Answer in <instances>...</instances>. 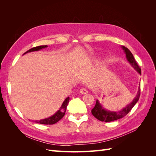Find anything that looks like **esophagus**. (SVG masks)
<instances>
[{"label": "esophagus", "mask_w": 156, "mask_h": 156, "mask_svg": "<svg viewBox=\"0 0 156 156\" xmlns=\"http://www.w3.org/2000/svg\"><path fill=\"white\" fill-rule=\"evenodd\" d=\"M80 92L83 94H85L88 93V90L86 88H81V90H80Z\"/></svg>", "instance_id": "esophagus-1"}]
</instances>
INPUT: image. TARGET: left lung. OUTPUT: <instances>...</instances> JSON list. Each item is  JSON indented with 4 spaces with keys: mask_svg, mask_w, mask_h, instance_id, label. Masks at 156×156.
<instances>
[{
    "mask_svg": "<svg viewBox=\"0 0 156 156\" xmlns=\"http://www.w3.org/2000/svg\"><path fill=\"white\" fill-rule=\"evenodd\" d=\"M122 48L125 51L127 60L129 61L132 66L140 74H141V69L139 66L138 64L136 63L133 55H132V53H131V51L124 46H122ZM140 86L139 87L137 94H136V96L134 98V100L132 101V102L129 103V105H127L125 108H124L123 109L119 112H111V111H106L105 109H104V108H102L101 105L100 104L98 100H96V105L91 111L92 114L94 117L96 118L98 120L102 122H108L114 121L116 120H119L120 119H122V118L124 117L126 115L128 114L129 112L131 110V108L134 107V105L136 104V102L138 101L139 99L140 98Z\"/></svg>",
    "mask_w": 156,
    "mask_h": 156,
    "instance_id": "1",
    "label": "left lung"
}]
</instances>
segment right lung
Here are the masks:
<instances>
[{"label": "right lung", "instance_id": "right-lung-1", "mask_svg": "<svg viewBox=\"0 0 156 156\" xmlns=\"http://www.w3.org/2000/svg\"><path fill=\"white\" fill-rule=\"evenodd\" d=\"M47 47H48V45H40V46L34 47V48H31L29 51L25 52V54L27 53H29V52H31V51H38L42 48H47ZM69 98L68 97L63 102L62 105V106H61L60 109L57 112H56L53 116H52L48 118V119H45L36 120L35 122H36V123H37V124H47V125L55 124V123H56V122H58L60 119H62L64 117L66 111V107H67V105L69 103Z\"/></svg>", "mask_w": 156, "mask_h": 156}]
</instances>
